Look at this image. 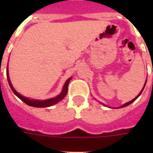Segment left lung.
I'll use <instances>...</instances> for the list:
<instances>
[{
	"mask_svg": "<svg viewBox=\"0 0 153 153\" xmlns=\"http://www.w3.org/2000/svg\"><path fill=\"white\" fill-rule=\"evenodd\" d=\"M146 82H147V80H146V81H145V85H144V86H143L142 90H141V91H140V93H139V94H138V95L137 96V97H136V98H133V100H131V101H129V102H126V103H125V104H124V105H121V106L117 107V108H123V107H126V106H127V105H130L131 103H133V102H134V101H135L136 99H137V98L138 97H139V96L140 95V94H141V93H142L143 90H144V88H145V85H146ZM102 105H104V104H103V103H102Z\"/></svg>",
	"mask_w": 153,
	"mask_h": 153,
	"instance_id": "1",
	"label": "left lung"
}]
</instances>
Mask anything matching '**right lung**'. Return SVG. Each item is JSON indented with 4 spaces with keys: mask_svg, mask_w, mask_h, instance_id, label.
<instances>
[{
    "mask_svg": "<svg viewBox=\"0 0 153 153\" xmlns=\"http://www.w3.org/2000/svg\"><path fill=\"white\" fill-rule=\"evenodd\" d=\"M6 74H7V79H8V84H9L10 88L12 89V91H13V93L15 94V95L17 96L18 98H20V100L25 102V104L28 105L30 106L37 107V108H45V107L51 106L53 105L57 104L58 102H60L61 100H62V99L65 98V96L67 95V90H68V85H69L70 81H71V78H69V79H67V81L65 82L61 93H60L59 94H58L56 97L50 98V99H47V100H38V99H32V98L25 97V96L21 95L20 94H19L17 91H16L15 89H14V87L13 86V85H12V83H11L10 79H9V74H8V66H7V70H6Z\"/></svg>",
    "mask_w": 153,
    "mask_h": 153,
    "instance_id": "obj_1",
    "label": "right lung"
}]
</instances>
